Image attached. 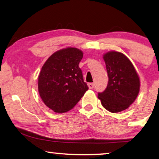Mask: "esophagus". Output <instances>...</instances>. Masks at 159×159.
Listing matches in <instances>:
<instances>
[{"mask_svg": "<svg viewBox=\"0 0 159 159\" xmlns=\"http://www.w3.org/2000/svg\"><path fill=\"white\" fill-rule=\"evenodd\" d=\"M88 86H89V88L90 89H93V88H94V84H93V83H89V84H88Z\"/></svg>", "mask_w": 159, "mask_h": 159, "instance_id": "esophagus-1", "label": "esophagus"}]
</instances>
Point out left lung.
<instances>
[{
    "instance_id": "left-lung-1",
    "label": "left lung",
    "mask_w": 159,
    "mask_h": 159,
    "mask_svg": "<svg viewBox=\"0 0 159 159\" xmlns=\"http://www.w3.org/2000/svg\"><path fill=\"white\" fill-rule=\"evenodd\" d=\"M108 82L98 98L106 110L118 113L134 102L140 90V80L132 63L124 54L110 51L103 55Z\"/></svg>"
}]
</instances>
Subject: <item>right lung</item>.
I'll return each instance as SVG.
<instances>
[{
	"label": "right lung",
	"mask_w": 159,
	"mask_h": 159,
	"mask_svg": "<svg viewBox=\"0 0 159 159\" xmlns=\"http://www.w3.org/2000/svg\"><path fill=\"white\" fill-rule=\"evenodd\" d=\"M83 52L75 48L56 51L49 57L39 76V92L43 103L56 113L76 105L89 89L79 64Z\"/></svg>",
	"instance_id": "add662e5"
}]
</instances>
